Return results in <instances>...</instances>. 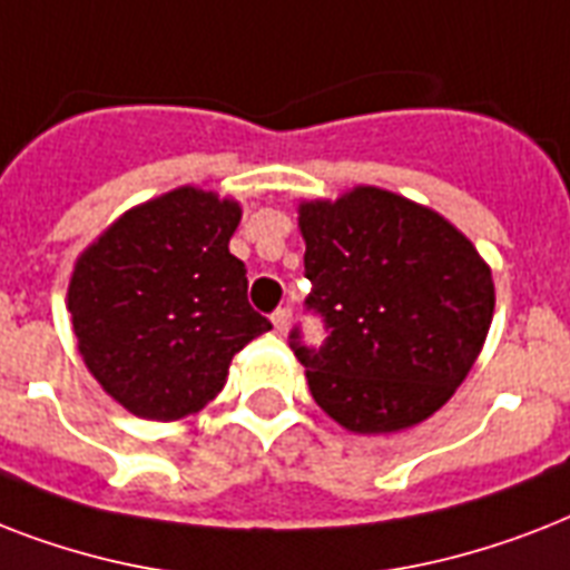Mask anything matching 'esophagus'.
<instances>
[{
  "instance_id": "obj_1",
  "label": "esophagus",
  "mask_w": 570,
  "mask_h": 570,
  "mask_svg": "<svg viewBox=\"0 0 570 570\" xmlns=\"http://www.w3.org/2000/svg\"><path fill=\"white\" fill-rule=\"evenodd\" d=\"M289 320H293L289 307H281V311L272 313V325H275L277 334H286V328H289Z\"/></svg>"
}]
</instances>
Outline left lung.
Listing matches in <instances>:
<instances>
[{"label":"left lung","instance_id":"left-lung-1","mask_svg":"<svg viewBox=\"0 0 570 570\" xmlns=\"http://www.w3.org/2000/svg\"><path fill=\"white\" fill-rule=\"evenodd\" d=\"M307 307L331 331L307 348L316 405L355 434L423 423L452 399L485 346L494 281L476 245L429 206L379 186L302 200Z\"/></svg>","mask_w":570,"mask_h":570}]
</instances>
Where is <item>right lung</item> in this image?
I'll use <instances>...</instances> for the list:
<instances>
[{"instance_id":"right-lung-1","label":"right lung","mask_w":570,"mask_h":570,"mask_svg":"<svg viewBox=\"0 0 570 570\" xmlns=\"http://www.w3.org/2000/svg\"><path fill=\"white\" fill-rule=\"evenodd\" d=\"M239 200L180 186L79 254L67 311L88 373L129 414L183 420L218 396L233 355L272 328L230 254Z\"/></svg>"}]
</instances>
